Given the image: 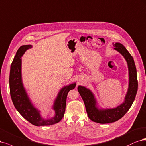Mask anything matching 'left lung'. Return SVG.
<instances>
[{
    "label": "left lung",
    "mask_w": 146,
    "mask_h": 146,
    "mask_svg": "<svg viewBox=\"0 0 146 146\" xmlns=\"http://www.w3.org/2000/svg\"><path fill=\"white\" fill-rule=\"evenodd\" d=\"M113 44L114 50L123 56L128 67V89L123 103L113 108H102L99 105L92 90L82 86L79 85L78 87V90L84 101L88 117L92 121L100 124L114 123L124 116L132 105L138 90L137 73L133 57L122 44L116 42Z\"/></svg>",
    "instance_id": "1"
}]
</instances>
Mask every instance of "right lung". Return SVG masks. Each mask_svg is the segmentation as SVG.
Here are the masks:
<instances>
[{
    "mask_svg": "<svg viewBox=\"0 0 146 146\" xmlns=\"http://www.w3.org/2000/svg\"><path fill=\"white\" fill-rule=\"evenodd\" d=\"M31 45H23L17 51L11 65L10 90L13 104L17 111L31 124L36 126L50 125L59 123L64 115L67 96L70 90L76 87V82L70 84L60 89L55 98L52 109L54 115L51 118L42 117L40 111L32 102L23 86L22 77V59L25 51L32 48Z\"/></svg>",
    "mask_w": 146,
    "mask_h": 146,
    "instance_id": "obj_1",
    "label": "right lung"
}]
</instances>
